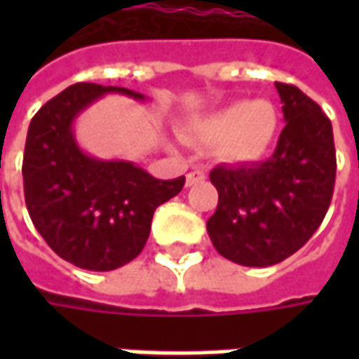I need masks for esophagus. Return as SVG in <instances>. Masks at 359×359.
I'll use <instances>...</instances> for the list:
<instances>
[{"mask_svg": "<svg viewBox=\"0 0 359 359\" xmlns=\"http://www.w3.org/2000/svg\"><path fill=\"white\" fill-rule=\"evenodd\" d=\"M205 180V173L200 172V170H194V172H189L186 175V186H196V184H200Z\"/></svg>", "mask_w": 359, "mask_h": 359, "instance_id": "obj_1", "label": "esophagus"}]
</instances>
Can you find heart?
<instances>
[{"instance_id": "obj_1", "label": "heart", "mask_w": 359, "mask_h": 359, "mask_svg": "<svg viewBox=\"0 0 359 359\" xmlns=\"http://www.w3.org/2000/svg\"><path fill=\"white\" fill-rule=\"evenodd\" d=\"M278 126V111L269 102H236L196 121L189 128V137L215 144V156L226 163H250L268 154Z\"/></svg>"}]
</instances>
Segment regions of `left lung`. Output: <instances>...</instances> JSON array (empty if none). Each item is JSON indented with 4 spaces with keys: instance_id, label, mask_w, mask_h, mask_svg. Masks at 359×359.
Instances as JSON below:
<instances>
[{
    "instance_id": "obj_1",
    "label": "left lung",
    "mask_w": 359,
    "mask_h": 359,
    "mask_svg": "<svg viewBox=\"0 0 359 359\" xmlns=\"http://www.w3.org/2000/svg\"><path fill=\"white\" fill-rule=\"evenodd\" d=\"M276 90L285 128L273 156L210 173L219 196L208 219L210 240L217 254L248 268L296 254L324 222L336 182L332 121L296 86L276 81Z\"/></svg>"
}]
</instances>
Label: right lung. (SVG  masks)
<instances>
[{"label":"right lung","instance_id":"add662e5","mask_svg":"<svg viewBox=\"0 0 359 359\" xmlns=\"http://www.w3.org/2000/svg\"><path fill=\"white\" fill-rule=\"evenodd\" d=\"M105 93L144 102V93L74 83L32 119L23 154L25 205L35 229L65 262L109 271L142 254L156 208L182 191L186 177L156 180L126 159L88 156L74 121Z\"/></svg>","mask_w":359,"mask_h":359}]
</instances>
